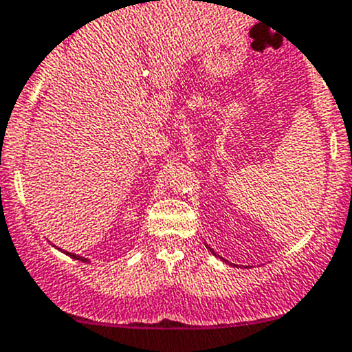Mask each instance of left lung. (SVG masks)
Returning a JSON list of instances; mask_svg holds the SVG:
<instances>
[{
	"label": "left lung",
	"mask_w": 352,
	"mask_h": 352,
	"mask_svg": "<svg viewBox=\"0 0 352 352\" xmlns=\"http://www.w3.org/2000/svg\"><path fill=\"white\" fill-rule=\"evenodd\" d=\"M208 248H210V246H208ZM210 252H212V254H213V255H217V254H215V252H213V250H212V248H210Z\"/></svg>",
	"instance_id": "1"
}]
</instances>
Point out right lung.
<instances>
[{
    "label": "right lung",
    "instance_id": "right-lung-1",
    "mask_svg": "<svg viewBox=\"0 0 352 352\" xmlns=\"http://www.w3.org/2000/svg\"><path fill=\"white\" fill-rule=\"evenodd\" d=\"M67 255H69V257H72V258H74V261H81V262H88V261H87V258H85V257H80V255H76V254H69V252H67Z\"/></svg>",
    "mask_w": 352,
    "mask_h": 352
}]
</instances>
